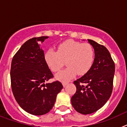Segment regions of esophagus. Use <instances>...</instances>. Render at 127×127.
I'll return each mask as SVG.
<instances>
[{
	"mask_svg": "<svg viewBox=\"0 0 127 127\" xmlns=\"http://www.w3.org/2000/svg\"><path fill=\"white\" fill-rule=\"evenodd\" d=\"M63 86H64V87H66V86H67V85H68V83H65V82H64V83H63Z\"/></svg>",
	"mask_w": 127,
	"mask_h": 127,
	"instance_id": "obj_1",
	"label": "esophagus"
}]
</instances>
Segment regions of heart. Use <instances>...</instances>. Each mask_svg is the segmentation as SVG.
<instances>
[{
  "label": "heart",
  "mask_w": 127,
  "mask_h": 127,
  "mask_svg": "<svg viewBox=\"0 0 127 127\" xmlns=\"http://www.w3.org/2000/svg\"><path fill=\"white\" fill-rule=\"evenodd\" d=\"M44 59L52 71L57 72L66 62L67 68L58 72L56 78L67 82L76 74H85L90 69L94 61L92 47L87 43H81L73 40H67L58 44L57 51L50 48L46 51Z\"/></svg>",
  "instance_id": "1"
}]
</instances>
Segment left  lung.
<instances>
[{
    "instance_id": "1",
    "label": "left lung",
    "mask_w": 127,
    "mask_h": 127,
    "mask_svg": "<svg viewBox=\"0 0 127 127\" xmlns=\"http://www.w3.org/2000/svg\"><path fill=\"white\" fill-rule=\"evenodd\" d=\"M88 41L94 50V63L87 73L74 82L76 92L71 98L74 108L83 114L97 111L107 102L111 95L115 71L114 63L107 48L91 39Z\"/></svg>"
}]
</instances>
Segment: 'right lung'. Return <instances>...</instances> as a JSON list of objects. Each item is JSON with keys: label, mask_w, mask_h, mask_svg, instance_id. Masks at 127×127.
I'll return each mask as SVG.
<instances>
[{"label": "right lung", "mask_w": 127, "mask_h": 127, "mask_svg": "<svg viewBox=\"0 0 127 127\" xmlns=\"http://www.w3.org/2000/svg\"><path fill=\"white\" fill-rule=\"evenodd\" d=\"M48 37H33L26 41L11 62V88L14 98L24 111L37 116L50 111L63 88L58 81L46 83L53 74L46 62L41 43Z\"/></svg>", "instance_id": "right-lung-1"}]
</instances>
